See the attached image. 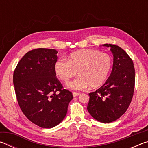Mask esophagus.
Here are the masks:
<instances>
[{"label": "esophagus", "mask_w": 148, "mask_h": 148, "mask_svg": "<svg viewBox=\"0 0 148 148\" xmlns=\"http://www.w3.org/2000/svg\"><path fill=\"white\" fill-rule=\"evenodd\" d=\"M72 95H73V97H76L79 96V95H80V93H79V92H72Z\"/></svg>", "instance_id": "1"}]
</instances>
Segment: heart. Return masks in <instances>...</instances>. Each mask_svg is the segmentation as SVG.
Wrapping results in <instances>:
<instances>
[{
  "instance_id": "heart-1",
  "label": "heart",
  "mask_w": 148,
  "mask_h": 148,
  "mask_svg": "<svg viewBox=\"0 0 148 148\" xmlns=\"http://www.w3.org/2000/svg\"><path fill=\"white\" fill-rule=\"evenodd\" d=\"M112 66L113 60L109 54L87 49L72 53L68 60L57 59L54 70L57 76L65 83L76 76L77 72L79 77L68 84V87L82 90L89 86L91 89L102 86L108 77Z\"/></svg>"
}]
</instances>
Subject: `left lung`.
I'll list each match as a JSON object with an SVG mask.
<instances>
[{"label":"left lung","instance_id":"left-lung-1","mask_svg":"<svg viewBox=\"0 0 148 148\" xmlns=\"http://www.w3.org/2000/svg\"><path fill=\"white\" fill-rule=\"evenodd\" d=\"M114 56L113 67L103 86L90 92L87 110L95 119L108 123L119 119L129 106L134 93L135 71L128 54L116 45L105 44Z\"/></svg>","mask_w":148,"mask_h":148}]
</instances>
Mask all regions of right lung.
I'll return each instance as SVG.
<instances>
[{
  "label": "right lung",
  "mask_w": 148,
  "mask_h": 148,
  "mask_svg": "<svg viewBox=\"0 0 148 148\" xmlns=\"http://www.w3.org/2000/svg\"><path fill=\"white\" fill-rule=\"evenodd\" d=\"M56 49H34L25 55L14 72L17 102L25 116L35 125L50 129L66 116L72 93L63 89L54 65Z\"/></svg>",
  "instance_id": "1"
}]
</instances>
